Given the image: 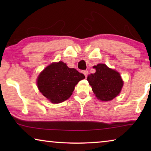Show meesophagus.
Wrapping results in <instances>:
<instances>
[{
	"label": "esophagus",
	"mask_w": 151,
	"mask_h": 151,
	"mask_svg": "<svg viewBox=\"0 0 151 151\" xmlns=\"http://www.w3.org/2000/svg\"><path fill=\"white\" fill-rule=\"evenodd\" d=\"M83 73L84 74V75H85V77L86 78V77H87V75H88V70H83Z\"/></svg>",
	"instance_id": "obj_1"
}]
</instances>
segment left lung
<instances>
[{
  "mask_svg": "<svg viewBox=\"0 0 151 151\" xmlns=\"http://www.w3.org/2000/svg\"><path fill=\"white\" fill-rule=\"evenodd\" d=\"M96 73L88 76L87 81L99 100L109 101L121 93L123 81L117 71L109 68L104 64L94 66Z\"/></svg>",
  "mask_w": 151,
  "mask_h": 151,
  "instance_id": "1",
  "label": "left lung"
}]
</instances>
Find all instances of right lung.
<instances>
[{"instance_id": "obj_1", "label": "right lung", "mask_w": 151, "mask_h": 151, "mask_svg": "<svg viewBox=\"0 0 151 151\" xmlns=\"http://www.w3.org/2000/svg\"><path fill=\"white\" fill-rule=\"evenodd\" d=\"M85 78L83 74L59 61L47 66L38 76L37 83L43 96L56 104L67 100L77 83Z\"/></svg>"}]
</instances>
